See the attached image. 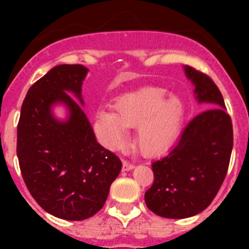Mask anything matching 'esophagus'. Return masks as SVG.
I'll use <instances>...</instances> for the list:
<instances>
[{
	"instance_id": "obj_1",
	"label": "esophagus",
	"mask_w": 249,
	"mask_h": 249,
	"mask_svg": "<svg viewBox=\"0 0 249 249\" xmlns=\"http://www.w3.org/2000/svg\"><path fill=\"white\" fill-rule=\"evenodd\" d=\"M135 168V164L129 163V162H127V160H123V164H122V171H131V169Z\"/></svg>"
}]
</instances>
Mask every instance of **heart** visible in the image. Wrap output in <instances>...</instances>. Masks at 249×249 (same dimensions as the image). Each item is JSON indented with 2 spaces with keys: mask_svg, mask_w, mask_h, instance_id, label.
<instances>
[{
  "mask_svg": "<svg viewBox=\"0 0 249 249\" xmlns=\"http://www.w3.org/2000/svg\"><path fill=\"white\" fill-rule=\"evenodd\" d=\"M113 112L96 113L94 131L103 144L117 149L126 142L127 128L136 129V144L146 156H157L172 146L183 120V105L162 89H144L126 94L113 105Z\"/></svg>",
  "mask_w": 249,
  "mask_h": 249,
  "instance_id": "obj_1",
  "label": "heart"
}]
</instances>
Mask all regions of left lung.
<instances>
[{
  "mask_svg": "<svg viewBox=\"0 0 249 249\" xmlns=\"http://www.w3.org/2000/svg\"><path fill=\"white\" fill-rule=\"evenodd\" d=\"M195 97L206 107L186 126L168 155L152 163L153 184L144 195L147 207L164 218L198 214L218 193L230 164L233 128L218 87L207 74L184 66Z\"/></svg>",
  "mask_w": 249,
  "mask_h": 249,
  "instance_id": "left-lung-1",
  "label": "left lung"
}]
</instances>
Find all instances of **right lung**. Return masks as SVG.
<instances>
[{
	"label": "right lung",
	"instance_id": "right-lung-1",
	"mask_svg": "<svg viewBox=\"0 0 249 249\" xmlns=\"http://www.w3.org/2000/svg\"><path fill=\"white\" fill-rule=\"evenodd\" d=\"M87 72L82 65L48 71L28 89L17 126V157L28 191L46 212L67 221L96 214L122 168L120 158L98 143L82 109ZM56 104L69 111L66 120L54 117Z\"/></svg>",
	"mask_w": 249,
	"mask_h": 249
}]
</instances>
